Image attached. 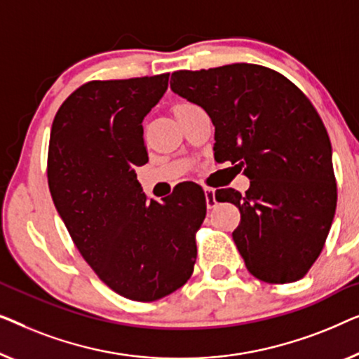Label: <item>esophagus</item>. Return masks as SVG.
Segmentation results:
<instances>
[{"label":"esophagus","instance_id":"obj_1","mask_svg":"<svg viewBox=\"0 0 359 359\" xmlns=\"http://www.w3.org/2000/svg\"><path fill=\"white\" fill-rule=\"evenodd\" d=\"M205 198H206V206L208 208H215L216 206V198H215V190L213 189H205Z\"/></svg>","mask_w":359,"mask_h":359}]
</instances>
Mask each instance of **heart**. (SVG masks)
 Instances as JSON below:
<instances>
[{
  "instance_id": "obj_1",
  "label": "heart",
  "mask_w": 359,
  "mask_h": 359,
  "mask_svg": "<svg viewBox=\"0 0 359 359\" xmlns=\"http://www.w3.org/2000/svg\"><path fill=\"white\" fill-rule=\"evenodd\" d=\"M180 105H182V104H180Z\"/></svg>"
}]
</instances>
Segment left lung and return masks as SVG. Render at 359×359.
<instances>
[{
	"label": "left lung",
	"mask_w": 359,
	"mask_h": 359,
	"mask_svg": "<svg viewBox=\"0 0 359 359\" xmlns=\"http://www.w3.org/2000/svg\"><path fill=\"white\" fill-rule=\"evenodd\" d=\"M170 89L215 125V159L250 179L215 191L241 211L232 232L247 270L271 285L301 280L324 249L337 208L332 146L306 94L275 69L234 63L174 72Z\"/></svg>",
	"instance_id": "8db88e82"
}]
</instances>
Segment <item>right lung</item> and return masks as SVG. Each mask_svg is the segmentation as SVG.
Returning <instances> with one entry per match:
<instances>
[{"label": "right lung", "instance_id": "right-lung-1", "mask_svg": "<svg viewBox=\"0 0 359 359\" xmlns=\"http://www.w3.org/2000/svg\"><path fill=\"white\" fill-rule=\"evenodd\" d=\"M169 73L89 81L68 95L50 131L47 177L55 208L79 254L117 294L151 302L194 273L205 191L182 182L148 200L135 168L148 163L143 118Z\"/></svg>", "mask_w": 359, "mask_h": 359}]
</instances>
